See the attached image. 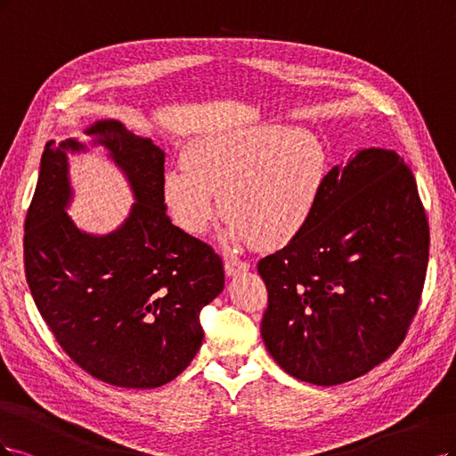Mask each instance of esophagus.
<instances>
[{
    "mask_svg": "<svg viewBox=\"0 0 456 456\" xmlns=\"http://www.w3.org/2000/svg\"><path fill=\"white\" fill-rule=\"evenodd\" d=\"M224 265H225L227 276H239V274L249 271V263H248V261L237 259V257H232V256H227V257H225Z\"/></svg>",
    "mask_w": 456,
    "mask_h": 456,
    "instance_id": "obj_1",
    "label": "esophagus"
}]
</instances>
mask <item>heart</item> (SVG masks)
<instances>
[{
  "label": "heart",
  "instance_id": "1",
  "mask_svg": "<svg viewBox=\"0 0 456 456\" xmlns=\"http://www.w3.org/2000/svg\"><path fill=\"white\" fill-rule=\"evenodd\" d=\"M330 153L316 134L284 125H254L204 134L183 151V165L165 174L174 222L200 234L217 214L225 239L274 249L311 222L324 193Z\"/></svg>",
  "mask_w": 456,
  "mask_h": 456
}]
</instances>
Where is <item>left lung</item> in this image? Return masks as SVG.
I'll list each match as a JSON object with an SVG mask.
<instances>
[{
    "label": "left lung",
    "instance_id": "obj_1",
    "mask_svg": "<svg viewBox=\"0 0 456 456\" xmlns=\"http://www.w3.org/2000/svg\"><path fill=\"white\" fill-rule=\"evenodd\" d=\"M428 246L415 175L398 153L370 148L333 167L311 222L257 263L274 362L318 387L385 362L419 308Z\"/></svg>",
    "mask_w": 456,
    "mask_h": 456
}]
</instances>
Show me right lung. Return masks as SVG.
<instances>
[{"label": "right lung", "mask_w": 456, "mask_h": 456, "mask_svg": "<svg viewBox=\"0 0 456 456\" xmlns=\"http://www.w3.org/2000/svg\"><path fill=\"white\" fill-rule=\"evenodd\" d=\"M123 170L136 202L121 227H76L68 151L47 142L24 224L26 282L58 345L81 370L121 388H157L178 377L202 345L199 314L224 291L212 246L172 225L165 204V151L119 121L85 130Z\"/></svg>", "instance_id": "obj_1"}]
</instances>
